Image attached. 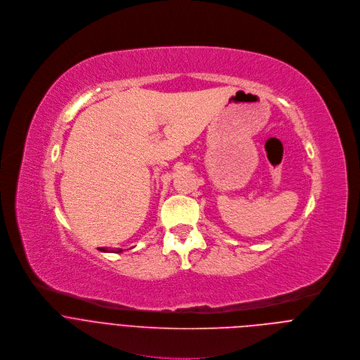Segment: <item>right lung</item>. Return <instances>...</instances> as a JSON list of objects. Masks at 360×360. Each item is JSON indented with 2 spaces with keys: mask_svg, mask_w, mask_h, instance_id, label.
<instances>
[{
  "mask_svg": "<svg viewBox=\"0 0 360 360\" xmlns=\"http://www.w3.org/2000/svg\"><path fill=\"white\" fill-rule=\"evenodd\" d=\"M99 250L103 251V252H113V251H109V250H106V248H99ZM120 251H122V250H116L115 252H120Z\"/></svg>",
  "mask_w": 360,
  "mask_h": 360,
  "instance_id": "1",
  "label": "right lung"
}]
</instances>
